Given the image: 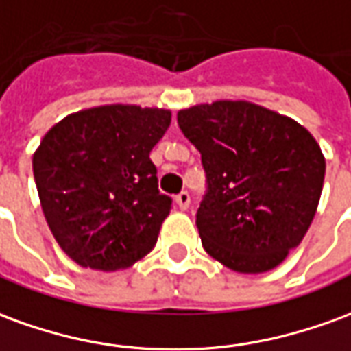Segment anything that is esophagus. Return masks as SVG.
I'll return each instance as SVG.
<instances>
[{"mask_svg": "<svg viewBox=\"0 0 351 351\" xmlns=\"http://www.w3.org/2000/svg\"><path fill=\"white\" fill-rule=\"evenodd\" d=\"M176 205H178V209L186 210L188 209V205H190V193L188 192H180L176 195Z\"/></svg>", "mask_w": 351, "mask_h": 351, "instance_id": "1", "label": "esophagus"}]
</instances>
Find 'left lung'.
Wrapping results in <instances>:
<instances>
[{
	"instance_id": "left-lung-1",
	"label": "left lung",
	"mask_w": 351,
	"mask_h": 351,
	"mask_svg": "<svg viewBox=\"0 0 351 351\" xmlns=\"http://www.w3.org/2000/svg\"><path fill=\"white\" fill-rule=\"evenodd\" d=\"M176 117L207 175L195 215L203 249L239 274L279 266L319 205V144L295 119L247 100L197 104Z\"/></svg>"
}]
</instances>
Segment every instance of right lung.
<instances>
[{"mask_svg": "<svg viewBox=\"0 0 351 351\" xmlns=\"http://www.w3.org/2000/svg\"><path fill=\"white\" fill-rule=\"evenodd\" d=\"M171 125L163 108L108 104L66 116L34 154L41 209L56 243L83 268H129L154 249L171 213L152 148Z\"/></svg>", "mask_w": 351, "mask_h": 351, "instance_id": "right-lung-1", "label": "right lung"}]
</instances>
